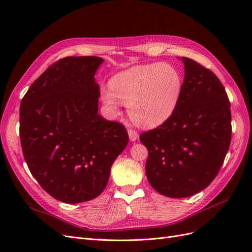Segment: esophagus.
Returning <instances> with one entry per match:
<instances>
[{"label":"esophagus","instance_id":"1","mask_svg":"<svg viewBox=\"0 0 252 252\" xmlns=\"http://www.w3.org/2000/svg\"><path fill=\"white\" fill-rule=\"evenodd\" d=\"M128 135H129V140H130L131 142H135L136 140L139 139L138 132H136L135 130H132V129H129V130H128Z\"/></svg>","mask_w":252,"mask_h":252}]
</instances>
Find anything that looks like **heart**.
Returning <instances> with one entry per match:
<instances>
[{
	"label": "heart",
	"instance_id": "obj_1",
	"mask_svg": "<svg viewBox=\"0 0 252 252\" xmlns=\"http://www.w3.org/2000/svg\"><path fill=\"white\" fill-rule=\"evenodd\" d=\"M109 87L100 91L106 108L118 112L122 101L128 104L129 114L136 125L156 127L170 119L177 109L183 82L173 66L152 63L116 74Z\"/></svg>",
	"mask_w": 252,
	"mask_h": 252
}]
</instances>
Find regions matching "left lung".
Instances as JSON below:
<instances>
[{"label":"left lung","mask_w":252,"mask_h":252,"mask_svg":"<svg viewBox=\"0 0 252 252\" xmlns=\"http://www.w3.org/2000/svg\"><path fill=\"white\" fill-rule=\"evenodd\" d=\"M185 77L174 113L140 135L148 150L147 180L158 193L187 197L215 180L231 141L230 103L217 75L182 57Z\"/></svg>","instance_id":"1"}]
</instances>
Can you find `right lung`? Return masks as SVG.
<instances>
[{
    "label": "right lung",
    "instance_id": "obj_1",
    "mask_svg": "<svg viewBox=\"0 0 252 252\" xmlns=\"http://www.w3.org/2000/svg\"><path fill=\"white\" fill-rule=\"evenodd\" d=\"M98 57H67L45 70L20 106V138L42 188L67 204L95 199L127 144L126 128L98 114Z\"/></svg>",
    "mask_w": 252,
    "mask_h": 252
}]
</instances>
